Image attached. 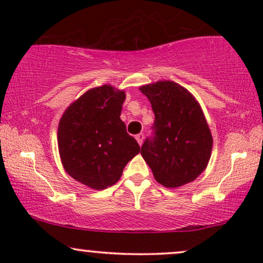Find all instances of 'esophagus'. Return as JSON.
I'll list each match as a JSON object with an SVG mask.
<instances>
[{"label": "esophagus", "instance_id": "obj_1", "mask_svg": "<svg viewBox=\"0 0 263 263\" xmlns=\"http://www.w3.org/2000/svg\"><path fill=\"white\" fill-rule=\"evenodd\" d=\"M143 138H144V135L143 134H138V135H136V140H137V142H138V144H142V142H143Z\"/></svg>", "mask_w": 263, "mask_h": 263}]
</instances>
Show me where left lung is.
I'll use <instances>...</instances> for the list:
<instances>
[{
    "instance_id": "left-lung-1",
    "label": "left lung",
    "mask_w": 263,
    "mask_h": 263,
    "mask_svg": "<svg viewBox=\"0 0 263 263\" xmlns=\"http://www.w3.org/2000/svg\"><path fill=\"white\" fill-rule=\"evenodd\" d=\"M155 112V137L147 138L141 155L155 179L165 188L195 180L206 168L213 136L199 102L185 87L171 80L140 87Z\"/></svg>"
}]
</instances>
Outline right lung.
<instances>
[{
	"instance_id": "1",
	"label": "right lung",
	"mask_w": 263,
	"mask_h": 263,
	"mask_svg": "<svg viewBox=\"0 0 263 263\" xmlns=\"http://www.w3.org/2000/svg\"><path fill=\"white\" fill-rule=\"evenodd\" d=\"M126 93L111 85L87 90L63 114L58 148L63 167L75 180L102 190L119 182L123 168L140 153L120 119Z\"/></svg>"
}]
</instances>
